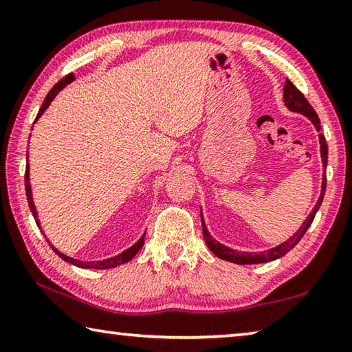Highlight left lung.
Masks as SVG:
<instances>
[{
  "label": "left lung",
  "instance_id": "1",
  "mask_svg": "<svg viewBox=\"0 0 352 352\" xmlns=\"http://www.w3.org/2000/svg\"><path fill=\"white\" fill-rule=\"evenodd\" d=\"M284 104H285V107H287L290 111L301 113V115H305L306 118H309V121L314 124L315 129H317V132H320L321 126H320L318 115L312 109V105L307 102V99L305 98V94H302L300 90H298V88L290 80H285V85H284ZM318 138H320L321 162H323V166L326 168V164H327V144H326V140H324L323 135L320 133ZM324 192H326V174L323 175V182H321V194H320V197L317 200V204H315L312 212L306 217V220H305V222H302V225L300 226V228H298L296 233L292 236L290 239L285 241V242L279 243V245L273 247L270 250H265V252H261V253L237 252V250H233V248L223 245V243L217 242L210 234V231H208L206 225H205V220H204V214H201V211H200L201 226H204V237H205L206 245H208V248H210L214 254L217 256V258L223 259V261H228V262H233V264H239V265L262 264V262H270V261H275V259L283 258L285 253H289L290 250L294 248L296 243L301 241V237L305 236L307 228L314 222L315 214H317V211L320 210V206H321V201H323Z\"/></svg>",
  "mask_w": 352,
  "mask_h": 352
}]
</instances>
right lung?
I'll list each match as a JSON object with an SVG mask.
<instances>
[{"label":"right lung","instance_id":"add662e5","mask_svg":"<svg viewBox=\"0 0 352 352\" xmlns=\"http://www.w3.org/2000/svg\"><path fill=\"white\" fill-rule=\"evenodd\" d=\"M74 79H76L74 74L71 73V74H68V76H65L60 82H57L56 85L52 87V90L46 94V98H45V100H43V104H41V109L38 110L37 118H35V121H37V119H40V116L43 115V113L46 111V109L51 105L52 100H54V98L58 94V91H62L63 88L67 87L68 83L73 82ZM26 162H28V163H26V174H25L26 197H28V204H29V208H31L32 216H34V219H35V223H37V225L40 226L38 214H37V210H35V205H34V200H32L31 182H29V153H28ZM41 233H43V231H41ZM43 236H45V233H43ZM144 236H146V233L140 237L138 242L133 243V245L130 247V248H127L126 252L119 253V254L113 256V258H109V259H102V261H80V259H74V258H71V256H67V254H63L62 252H58V250L50 242V239H46V241H47V243H50V245H51V248L54 250L58 258H62L65 262H68V264H73V265H76V267H80V269H98V270H102V269H113V267H118V265H121V264H126V262H129L130 259H132L133 256L140 252L141 247L144 245ZM45 237H46V236H45Z\"/></svg>","mask_w":352,"mask_h":352}]
</instances>
